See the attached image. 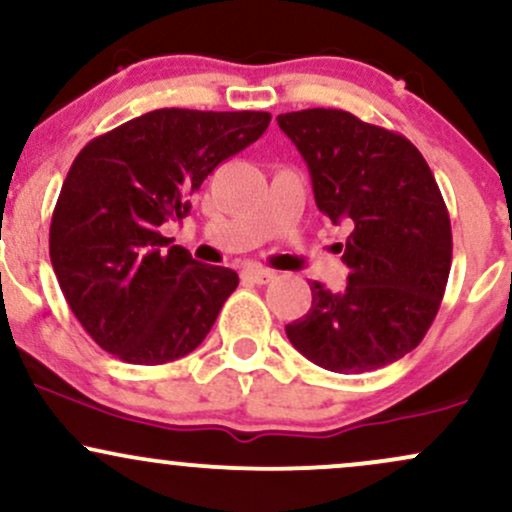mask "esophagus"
I'll list each match as a JSON object with an SVG mask.
<instances>
[{
  "label": "esophagus",
  "instance_id": "1",
  "mask_svg": "<svg viewBox=\"0 0 512 512\" xmlns=\"http://www.w3.org/2000/svg\"><path fill=\"white\" fill-rule=\"evenodd\" d=\"M272 279H274L272 269H264V267L243 269V281H250V284H269Z\"/></svg>",
  "mask_w": 512,
  "mask_h": 512
}]
</instances>
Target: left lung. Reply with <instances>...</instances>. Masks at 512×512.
Instances as JSON below:
<instances>
[{
  "mask_svg": "<svg viewBox=\"0 0 512 512\" xmlns=\"http://www.w3.org/2000/svg\"><path fill=\"white\" fill-rule=\"evenodd\" d=\"M308 163L315 204L351 228L344 291L313 281V305L286 337L315 366L356 375L419 346L436 317L452 262L450 216L426 158L402 134L346 110L276 117Z\"/></svg>",
  "mask_w": 512,
  "mask_h": 512,
  "instance_id": "left-lung-1",
  "label": "left lung"
}]
</instances>
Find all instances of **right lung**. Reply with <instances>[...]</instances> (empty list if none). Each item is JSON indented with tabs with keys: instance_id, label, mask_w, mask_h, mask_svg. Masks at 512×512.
<instances>
[{
	"instance_id": "obj_1",
	"label": "right lung",
	"mask_w": 512,
	"mask_h": 512,
	"mask_svg": "<svg viewBox=\"0 0 512 512\" xmlns=\"http://www.w3.org/2000/svg\"><path fill=\"white\" fill-rule=\"evenodd\" d=\"M272 115L161 108L88 142L50 223V260L69 308L103 351L161 366L204 342L238 274L192 260L158 228Z\"/></svg>"
}]
</instances>
